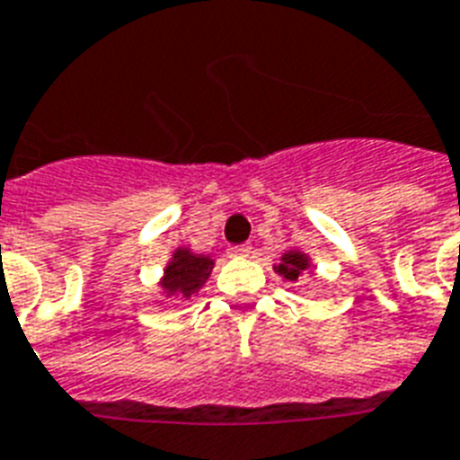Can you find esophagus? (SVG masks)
Instances as JSON below:
<instances>
[{
    "label": "esophagus",
    "mask_w": 460,
    "mask_h": 460,
    "mask_svg": "<svg viewBox=\"0 0 460 460\" xmlns=\"http://www.w3.org/2000/svg\"><path fill=\"white\" fill-rule=\"evenodd\" d=\"M250 245H231L229 248V255L231 257H248L250 255Z\"/></svg>",
    "instance_id": "1"
}]
</instances>
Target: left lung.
Segmentation results:
<instances>
[{
	"label": "left lung",
	"mask_w": 460,
	"mask_h": 460,
	"mask_svg": "<svg viewBox=\"0 0 460 460\" xmlns=\"http://www.w3.org/2000/svg\"><path fill=\"white\" fill-rule=\"evenodd\" d=\"M312 267L309 264V257L300 250H288V252H283L281 262L276 264V274L283 276V279H288V281H297L307 269Z\"/></svg>",
	"instance_id": "1"
}]
</instances>
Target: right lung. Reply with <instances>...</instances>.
Returning <instances> with one entry per match:
<instances>
[{
	"label": "right lung",
	"mask_w": 460,
	"mask_h": 460,
	"mask_svg": "<svg viewBox=\"0 0 460 460\" xmlns=\"http://www.w3.org/2000/svg\"><path fill=\"white\" fill-rule=\"evenodd\" d=\"M215 267V260L208 255H196L189 248H177L172 252V260L167 262L160 288L167 297H191L203 288V283L210 279V271Z\"/></svg>",
	"instance_id": "right-lung-1"
}]
</instances>
